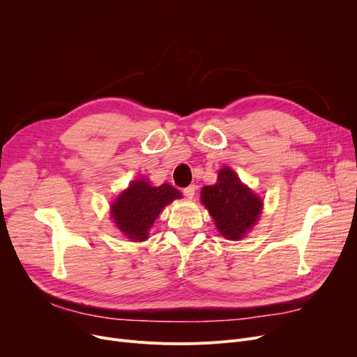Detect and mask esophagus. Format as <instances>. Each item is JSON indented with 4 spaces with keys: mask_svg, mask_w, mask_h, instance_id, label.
<instances>
[{
    "mask_svg": "<svg viewBox=\"0 0 357 357\" xmlns=\"http://www.w3.org/2000/svg\"><path fill=\"white\" fill-rule=\"evenodd\" d=\"M195 191H197V186H195V185H190V186H186V188L183 190V195H185L186 198L192 199L194 195H195Z\"/></svg>",
    "mask_w": 357,
    "mask_h": 357,
    "instance_id": "obj_1",
    "label": "esophagus"
}]
</instances>
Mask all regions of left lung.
I'll list each match as a JSON object with an SVG mask.
<instances>
[{"label":"left lung","mask_w":357,"mask_h":357,"mask_svg":"<svg viewBox=\"0 0 357 357\" xmlns=\"http://www.w3.org/2000/svg\"><path fill=\"white\" fill-rule=\"evenodd\" d=\"M201 201L214 218L220 234L227 240L245 237L264 207V201L227 166L220 169L215 185L201 190Z\"/></svg>","instance_id":"1"}]
</instances>
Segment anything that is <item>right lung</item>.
<instances>
[{"instance_id": "obj_1", "label": "right lung", "mask_w": 357, "mask_h": 357, "mask_svg": "<svg viewBox=\"0 0 357 357\" xmlns=\"http://www.w3.org/2000/svg\"><path fill=\"white\" fill-rule=\"evenodd\" d=\"M182 194L172 185L152 186L147 179H136L111 204V217L117 229L133 241H143L162 210Z\"/></svg>"}]
</instances>
